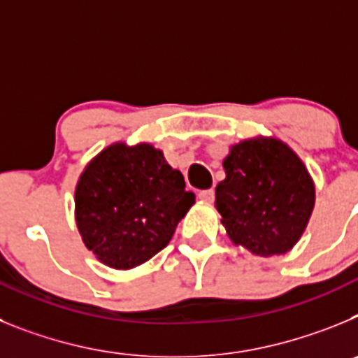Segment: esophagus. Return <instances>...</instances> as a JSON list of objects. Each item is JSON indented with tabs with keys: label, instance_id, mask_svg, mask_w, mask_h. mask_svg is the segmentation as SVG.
<instances>
[{
	"label": "esophagus",
	"instance_id": "esophagus-1",
	"mask_svg": "<svg viewBox=\"0 0 358 358\" xmlns=\"http://www.w3.org/2000/svg\"><path fill=\"white\" fill-rule=\"evenodd\" d=\"M199 199H202V201L204 202H211L215 199V192L213 189H201V192H199Z\"/></svg>",
	"mask_w": 358,
	"mask_h": 358
}]
</instances>
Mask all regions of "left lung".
Segmentation results:
<instances>
[{"instance_id": "left-lung-1", "label": "left lung", "mask_w": 358, "mask_h": 358, "mask_svg": "<svg viewBox=\"0 0 358 358\" xmlns=\"http://www.w3.org/2000/svg\"><path fill=\"white\" fill-rule=\"evenodd\" d=\"M224 170L215 204L229 238L252 255H285L314 210V182L303 161L283 141L256 138L231 147Z\"/></svg>"}]
</instances>
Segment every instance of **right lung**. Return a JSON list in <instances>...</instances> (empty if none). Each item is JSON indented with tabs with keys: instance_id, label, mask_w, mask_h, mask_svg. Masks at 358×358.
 <instances>
[{
	"instance_id": "obj_1",
	"label": "right lung",
	"mask_w": 358,
	"mask_h": 358,
	"mask_svg": "<svg viewBox=\"0 0 358 358\" xmlns=\"http://www.w3.org/2000/svg\"><path fill=\"white\" fill-rule=\"evenodd\" d=\"M163 152L148 143L107 147L75 189V218L85 248L113 268L145 264L169 245L195 195Z\"/></svg>"
}]
</instances>
